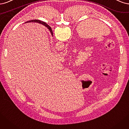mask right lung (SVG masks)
<instances>
[{
    "label": "right lung",
    "mask_w": 129,
    "mask_h": 129,
    "mask_svg": "<svg viewBox=\"0 0 129 129\" xmlns=\"http://www.w3.org/2000/svg\"><path fill=\"white\" fill-rule=\"evenodd\" d=\"M38 22V23H42V24H43V25L44 26L46 27L47 28H48L49 29V30H50V31L51 32V35L53 36V32H52V30L51 29V27H50L48 24H47L45 22H44L43 21H41L40 20H30V21H27L26 22Z\"/></svg>",
    "instance_id": "add662e5"
}]
</instances>
